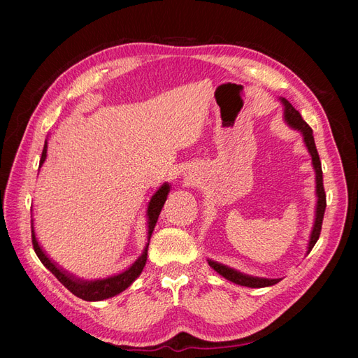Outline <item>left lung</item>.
<instances>
[{"mask_svg":"<svg viewBox=\"0 0 358 358\" xmlns=\"http://www.w3.org/2000/svg\"><path fill=\"white\" fill-rule=\"evenodd\" d=\"M279 101L284 107V121L291 127L292 129H297V131L301 134L303 142H305V146L308 149V152L312 158V167L315 170V197H317V204H315V218H313V227L309 236V243L306 254L310 252V249L315 246L320 233H321V225H322V218H324V212H326V192H324L322 187V170H321V161L317 152V146H315V140H313L312 134V128L303 121V117L300 116L299 110H296L292 104L284 99V96H279ZM209 266L218 272L221 276L225 279H229L230 282H234L237 285L242 287H249V288H264V287H272L278 284L280 279H270V278H258L252 275H246L239 272V270L231 268L225 264H221L218 262H213V259L208 258Z\"/></svg>","mask_w":358,"mask_h":358,"instance_id":"obj_1","label":"left lung"}]
</instances>
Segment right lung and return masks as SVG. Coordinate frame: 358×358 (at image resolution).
I'll return each instance as SVG.
<instances>
[{
	"label": "right lung",
	"instance_id": "obj_1",
	"mask_svg": "<svg viewBox=\"0 0 358 358\" xmlns=\"http://www.w3.org/2000/svg\"><path fill=\"white\" fill-rule=\"evenodd\" d=\"M46 157H48V140L45 142V148H43L38 169L45 164ZM169 192H170V183L164 182L155 191L154 196L150 197V200L148 203V209H146L148 243L143 248L142 255H140L131 266L125 268L121 273L112 275L109 278L91 279V280L74 276L73 273L67 272V270H64L59 264L53 262V259L45 252V249L41 248V245L37 241L36 230H34V220H31V233H32V245H34V251H36L37 257L40 258V262L45 264V267L49 270V272H52V275L55 276L70 292H73L74 296H78L79 299L86 300V301H100V300L115 297L119 294V292L125 291L140 276V273L143 272V267H145L146 259H148V248H149L150 236H152V231H154L157 221H158V216L161 213L162 206H164V203L167 200Z\"/></svg>",
	"mask_w": 358,
	"mask_h": 358
}]
</instances>
